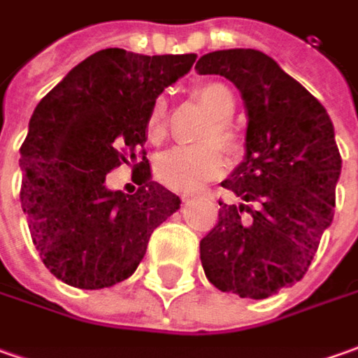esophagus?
Here are the masks:
<instances>
[{
  "label": "esophagus",
  "instance_id": "1",
  "mask_svg": "<svg viewBox=\"0 0 358 358\" xmlns=\"http://www.w3.org/2000/svg\"><path fill=\"white\" fill-rule=\"evenodd\" d=\"M184 198H186V200H188V198H192L190 194H186V196H184Z\"/></svg>",
  "mask_w": 358,
  "mask_h": 358
}]
</instances>
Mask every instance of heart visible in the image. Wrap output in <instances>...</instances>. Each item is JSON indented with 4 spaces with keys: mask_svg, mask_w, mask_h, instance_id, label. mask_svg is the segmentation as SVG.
<instances>
[{
    "mask_svg": "<svg viewBox=\"0 0 358 358\" xmlns=\"http://www.w3.org/2000/svg\"><path fill=\"white\" fill-rule=\"evenodd\" d=\"M196 99L212 113V124L203 132L200 146H178L164 155L156 162V178L172 190L188 192L202 186L203 182L214 180L226 172V156L217 146L220 142L229 155L241 150V138L238 130L229 124V117L236 110V94L226 83L220 80H202L194 87ZM168 130L166 99H156L146 118V138L160 142Z\"/></svg>",
    "mask_w": 358,
    "mask_h": 358,
    "instance_id": "heart-1",
    "label": "heart"
}]
</instances>
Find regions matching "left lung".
<instances>
[{
    "label": "left lung",
    "mask_w": 358,
    "mask_h": 358,
    "mask_svg": "<svg viewBox=\"0 0 358 358\" xmlns=\"http://www.w3.org/2000/svg\"><path fill=\"white\" fill-rule=\"evenodd\" d=\"M196 71L240 89L250 118L245 156L222 186L257 203L220 202L217 224L200 241L202 267L220 291L265 299L305 275L333 222L335 129L325 106L262 51H214Z\"/></svg>",
    "instance_id": "1"
}]
</instances>
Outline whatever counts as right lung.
Segmentation results:
<instances>
[{
    "instance_id": "obj_1",
    "label": "right lung",
    "mask_w": 358,
    "mask_h": 358,
    "mask_svg": "<svg viewBox=\"0 0 358 358\" xmlns=\"http://www.w3.org/2000/svg\"><path fill=\"white\" fill-rule=\"evenodd\" d=\"M194 61L103 49L35 106L21 144V208L45 267L67 285L103 289L130 278L152 231L180 208L176 194L150 180L144 150L134 194L108 191L106 174L136 162L150 106Z\"/></svg>"
}]
</instances>
